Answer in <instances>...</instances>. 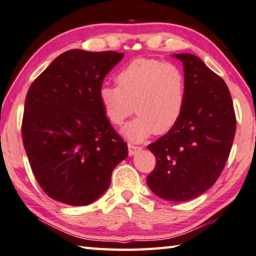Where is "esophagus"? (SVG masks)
I'll return each mask as SVG.
<instances>
[{
    "mask_svg": "<svg viewBox=\"0 0 256 256\" xmlns=\"http://www.w3.org/2000/svg\"><path fill=\"white\" fill-rule=\"evenodd\" d=\"M128 154L130 156H133L136 154L138 150H141L140 146H133V144H128Z\"/></svg>",
    "mask_w": 256,
    "mask_h": 256,
    "instance_id": "obj_1",
    "label": "esophagus"
}]
</instances>
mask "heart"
Here are the masks:
<instances>
[{"label":"heart","instance_id":"b5f03b06","mask_svg":"<svg viewBox=\"0 0 256 256\" xmlns=\"http://www.w3.org/2000/svg\"><path fill=\"white\" fill-rule=\"evenodd\" d=\"M118 86L104 84L99 100L106 118L120 126L132 112L138 116L123 130L132 142H141L152 133L162 134L178 122L186 100V79L182 68L154 58H136L116 76Z\"/></svg>","mask_w":256,"mask_h":256}]
</instances>
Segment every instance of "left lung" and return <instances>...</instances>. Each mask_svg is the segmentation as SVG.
<instances>
[{
  "mask_svg": "<svg viewBox=\"0 0 256 256\" xmlns=\"http://www.w3.org/2000/svg\"><path fill=\"white\" fill-rule=\"evenodd\" d=\"M172 56L184 66L185 106L175 126L148 146L156 167L146 183L159 198L183 202L204 193L222 174L235 136L236 116L222 78L196 55Z\"/></svg>",
  "mask_w": 256,
  "mask_h": 256,
  "instance_id": "1",
  "label": "left lung"
}]
</instances>
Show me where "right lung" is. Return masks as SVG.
<instances>
[{"mask_svg": "<svg viewBox=\"0 0 256 256\" xmlns=\"http://www.w3.org/2000/svg\"><path fill=\"white\" fill-rule=\"evenodd\" d=\"M123 56L68 50L30 86L22 141L38 184L53 200L90 204L105 193L112 172L128 157V144L99 100L104 79Z\"/></svg>", "mask_w": 256, "mask_h": 256, "instance_id": "obj_1", "label": "right lung"}]
</instances>
